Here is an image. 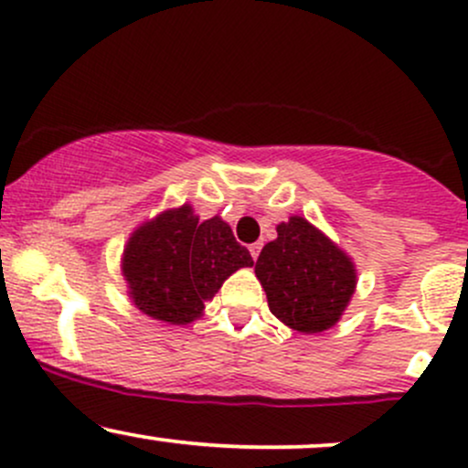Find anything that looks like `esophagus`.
<instances>
[{"instance_id": "esophagus-1", "label": "esophagus", "mask_w": 468, "mask_h": 468, "mask_svg": "<svg viewBox=\"0 0 468 468\" xmlns=\"http://www.w3.org/2000/svg\"><path fill=\"white\" fill-rule=\"evenodd\" d=\"M249 250H250V255H253V260H258V258H260V250H261V242L250 244Z\"/></svg>"}]
</instances>
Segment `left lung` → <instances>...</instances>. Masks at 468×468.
I'll use <instances>...</instances> for the list:
<instances>
[{
    "label": "left lung",
    "instance_id": "obj_1",
    "mask_svg": "<svg viewBox=\"0 0 468 468\" xmlns=\"http://www.w3.org/2000/svg\"><path fill=\"white\" fill-rule=\"evenodd\" d=\"M269 309L300 333H322L340 320L353 291L356 266L304 218L277 226V239L255 261Z\"/></svg>",
    "mask_w": 468,
    "mask_h": 468
}]
</instances>
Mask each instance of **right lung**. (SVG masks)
Here are the masks:
<instances>
[{
    "mask_svg": "<svg viewBox=\"0 0 468 468\" xmlns=\"http://www.w3.org/2000/svg\"><path fill=\"white\" fill-rule=\"evenodd\" d=\"M242 266H253V258L230 226L219 218L199 222L184 204L133 233L122 269L137 309L153 320L188 324Z\"/></svg>",
    "mask_w": 468,
    "mask_h": 468,
    "instance_id": "add662e5",
    "label": "right lung"
}]
</instances>
